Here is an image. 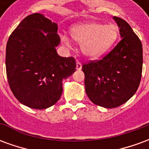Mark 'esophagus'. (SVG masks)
Instances as JSON below:
<instances>
[{
    "mask_svg": "<svg viewBox=\"0 0 149 149\" xmlns=\"http://www.w3.org/2000/svg\"><path fill=\"white\" fill-rule=\"evenodd\" d=\"M81 68H82V65H81V62L77 61V70H81Z\"/></svg>",
    "mask_w": 149,
    "mask_h": 149,
    "instance_id": "1",
    "label": "esophagus"
}]
</instances>
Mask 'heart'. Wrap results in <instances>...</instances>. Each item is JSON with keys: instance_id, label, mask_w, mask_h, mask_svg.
<instances>
[{"instance_id": "obj_1", "label": "heart", "mask_w": 149, "mask_h": 149, "mask_svg": "<svg viewBox=\"0 0 149 149\" xmlns=\"http://www.w3.org/2000/svg\"><path fill=\"white\" fill-rule=\"evenodd\" d=\"M70 34L76 42L81 44L84 55L94 59L101 56L111 49L117 40L119 29L115 24L87 21L72 26ZM62 39L66 45H69L68 37L65 36Z\"/></svg>"}]
</instances>
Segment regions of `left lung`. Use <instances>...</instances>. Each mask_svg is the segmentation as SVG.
I'll list each match as a JSON object with an SVG mask.
<instances>
[{"instance_id": "left-lung-1", "label": "left lung", "mask_w": 149, "mask_h": 149, "mask_svg": "<svg viewBox=\"0 0 149 149\" xmlns=\"http://www.w3.org/2000/svg\"><path fill=\"white\" fill-rule=\"evenodd\" d=\"M113 20L120 29V41L104 58L82 66L88 97L106 109L121 105L136 93L143 65L141 40L125 20Z\"/></svg>"}]
</instances>
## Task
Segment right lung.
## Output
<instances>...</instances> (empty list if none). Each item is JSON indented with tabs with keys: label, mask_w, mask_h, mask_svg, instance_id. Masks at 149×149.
<instances>
[{
	"label": "right lung",
	"mask_w": 149,
	"mask_h": 149,
	"mask_svg": "<svg viewBox=\"0 0 149 149\" xmlns=\"http://www.w3.org/2000/svg\"><path fill=\"white\" fill-rule=\"evenodd\" d=\"M58 25L40 13L28 16L16 28L6 45L8 84L25 106L45 109L55 104L63 91L62 81L76 71L73 57H61Z\"/></svg>",
	"instance_id": "add662e5"
}]
</instances>
